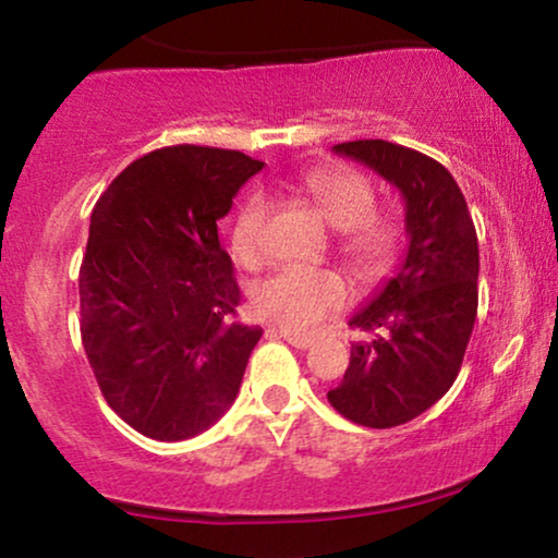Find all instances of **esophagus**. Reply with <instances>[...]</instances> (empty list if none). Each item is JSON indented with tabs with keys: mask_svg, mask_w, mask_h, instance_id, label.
<instances>
[{
	"mask_svg": "<svg viewBox=\"0 0 558 558\" xmlns=\"http://www.w3.org/2000/svg\"><path fill=\"white\" fill-rule=\"evenodd\" d=\"M275 336H280L283 341H288L291 345H296V349H310L312 343H315V336H301V332H291V330H283V328H272Z\"/></svg>",
	"mask_w": 558,
	"mask_h": 558,
	"instance_id": "34e87169",
	"label": "esophagus"
}]
</instances>
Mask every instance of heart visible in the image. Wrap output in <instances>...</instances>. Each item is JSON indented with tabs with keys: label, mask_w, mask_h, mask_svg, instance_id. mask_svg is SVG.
I'll use <instances>...</instances> for the list:
<instances>
[{
	"label": "heart",
	"mask_w": 558,
	"mask_h": 558,
	"mask_svg": "<svg viewBox=\"0 0 558 558\" xmlns=\"http://www.w3.org/2000/svg\"><path fill=\"white\" fill-rule=\"evenodd\" d=\"M296 189L338 230V252L362 275L386 270L399 246V230L388 217L375 215V191L356 172L343 168H315L299 175ZM267 198L252 194L230 222V252L239 265L259 267L265 259ZM349 291L332 270L286 265L252 291V310L267 323L293 332L315 330L325 317L343 310Z\"/></svg>",
	"instance_id": "b5f03b06"
}]
</instances>
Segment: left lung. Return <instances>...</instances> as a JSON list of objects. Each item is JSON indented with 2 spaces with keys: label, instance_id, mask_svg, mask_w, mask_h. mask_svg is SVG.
Masks as SVG:
<instances>
[{
  "label": "left lung",
  "instance_id": "1",
  "mask_svg": "<svg viewBox=\"0 0 558 558\" xmlns=\"http://www.w3.org/2000/svg\"><path fill=\"white\" fill-rule=\"evenodd\" d=\"M332 149L393 183L407 207L399 272L349 319L373 338L351 343L341 386L328 390L338 414L383 430L420 417L462 369L477 317V233L462 189L433 157L380 138Z\"/></svg>",
  "mask_w": 558,
  "mask_h": 558
}]
</instances>
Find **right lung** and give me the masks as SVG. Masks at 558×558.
Instances as JSON below:
<instances>
[{"label": "right lung", "mask_w": 558, "mask_h": 558, "mask_svg": "<svg viewBox=\"0 0 558 558\" xmlns=\"http://www.w3.org/2000/svg\"><path fill=\"white\" fill-rule=\"evenodd\" d=\"M262 168L243 151L165 146L96 202L78 275L81 341L101 396L146 438H194L239 396L262 328L235 319L241 288L217 220Z\"/></svg>", "instance_id": "right-lung-1"}]
</instances>
